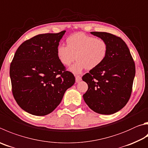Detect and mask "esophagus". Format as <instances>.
Segmentation results:
<instances>
[{"mask_svg": "<svg viewBox=\"0 0 148 148\" xmlns=\"http://www.w3.org/2000/svg\"><path fill=\"white\" fill-rule=\"evenodd\" d=\"M75 77H76V83H78L82 80V77L79 76V75H76V76Z\"/></svg>", "mask_w": 148, "mask_h": 148, "instance_id": "obj_1", "label": "esophagus"}]
</instances>
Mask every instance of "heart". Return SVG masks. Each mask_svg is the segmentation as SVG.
<instances>
[{
  "instance_id": "heart-1",
  "label": "heart",
  "mask_w": 148,
  "mask_h": 148,
  "mask_svg": "<svg viewBox=\"0 0 148 148\" xmlns=\"http://www.w3.org/2000/svg\"><path fill=\"white\" fill-rule=\"evenodd\" d=\"M108 49V44L105 40L76 33L67 38L66 46L59 45L56 53L59 61L65 66L71 65L76 58L77 60L70 68V71L77 74L86 69L92 70L100 66L106 60Z\"/></svg>"
}]
</instances>
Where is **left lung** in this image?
I'll return each mask as SVG.
<instances>
[{
    "instance_id": "1",
    "label": "left lung",
    "mask_w": 148,
    "mask_h": 148,
    "mask_svg": "<svg viewBox=\"0 0 148 148\" xmlns=\"http://www.w3.org/2000/svg\"><path fill=\"white\" fill-rule=\"evenodd\" d=\"M91 34L108 44V53L100 66L82 77L88 85L83 99L96 112L111 114L127 104L132 92L135 65L127 45L119 37L107 32Z\"/></svg>"
}]
</instances>
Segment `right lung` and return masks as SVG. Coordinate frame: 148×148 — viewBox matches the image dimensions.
Masks as SVG:
<instances>
[{"mask_svg": "<svg viewBox=\"0 0 148 148\" xmlns=\"http://www.w3.org/2000/svg\"><path fill=\"white\" fill-rule=\"evenodd\" d=\"M65 30L34 36L21 44L11 63L12 93L21 109L36 116L50 114L75 83L56 50Z\"/></svg>", "mask_w": 148, "mask_h": 148, "instance_id": "right-lung-1", "label": "right lung"}]
</instances>
